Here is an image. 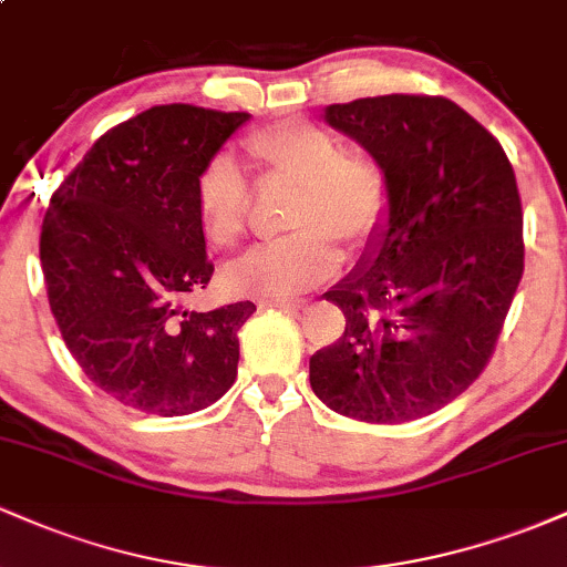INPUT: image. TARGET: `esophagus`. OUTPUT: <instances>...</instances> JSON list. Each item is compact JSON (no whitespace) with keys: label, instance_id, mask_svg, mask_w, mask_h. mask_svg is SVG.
I'll use <instances>...</instances> for the list:
<instances>
[{"label":"esophagus","instance_id":"esophagus-1","mask_svg":"<svg viewBox=\"0 0 567 567\" xmlns=\"http://www.w3.org/2000/svg\"><path fill=\"white\" fill-rule=\"evenodd\" d=\"M261 309H282V311H298L303 309V301H279V298H264L258 301Z\"/></svg>","mask_w":567,"mask_h":567}]
</instances>
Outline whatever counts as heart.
Wrapping results in <instances>:
<instances>
[{
    "label": "heart",
    "mask_w": 567,
    "mask_h": 567,
    "mask_svg": "<svg viewBox=\"0 0 567 567\" xmlns=\"http://www.w3.org/2000/svg\"><path fill=\"white\" fill-rule=\"evenodd\" d=\"M247 154L271 178L298 188L288 213V229L296 231L237 258L224 275L234 292L298 296L338 269L341 256L333 239L354 250L383 224L386 175L368 154L349 152L330 130L288 122L250 135ZM194 202L207 239L220 250H231L245 234L250 192L229 154L205 162L194 184Z\"/></svg>",
    "instance_id": "b5f03b06"
}]
</instances>
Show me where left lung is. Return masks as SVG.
<instances>
[{"label": "left lung", "instance_id": "left-lung-1", "mask_svg": "<svg viewBox=\"0 0 567 567\" xmlns=\"http://www.w3.org/2000/svg\"><path fill=\"white\" fill-rule=\"evenodd\" d=\"M322 120L375 159L389 205L360 264L324 292L347 328L311 354V389L368 424L424 419L483 373L517 292L525 247L514 171L447 97H360Z\"/></svg>", "mask_w": 567, "mask_h": 567}]
</instances>
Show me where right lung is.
I'll return each mask as SVG.
<instances>
[{"label": "right lung", "instance_id": "1", "mask_svg": "<svg viewBox=\"0 0 567 567\" xmlns=\"http://www.w3.org/2000/svg\"><path fill=\"white\" fill-rule=\"evenodd\" d=\"M250 114L171 103L93 143L39 237L48 301L82 373L122 405L186 415L237 379L252 301L188 311L213 264L194 184Z\"/></svg>", "mask_w": 567, "mask_h": 567}]
</instances>
